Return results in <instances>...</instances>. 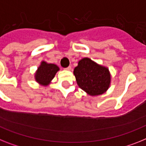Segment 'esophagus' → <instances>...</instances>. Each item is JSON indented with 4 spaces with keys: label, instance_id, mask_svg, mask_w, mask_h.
<instances>
[{
    "label": "esophagus",
    "instance_id": "esophagus-1",
    "mask_svg": "<svg viewBox=\"0 0 146 146\" xmlns=\"http://www.w3.org/2000/svg\"><path fill=\"white\" fill-rule=\"evenodd\" d=\"M71 69H72V67H71V66H69V67H67V68H65V70H71Z\"/></svg>",
    "mask_w": 146,
    "mask_h": 146
}]
</instances>
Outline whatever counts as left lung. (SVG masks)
<instances>
[{
	"mask_svg": "<svg viewBox=\"0 0 146 146\" xmlns=\"http://www.w3.org/2000/svg\"><path fill=\"white\" fill-rule=\"evenodd\" d=\"M73 74L79 88L90 96L101 95L110 87L111 74L108 69L89 58L79 61Z\"/></svg>",
	"mask_w": 146,
	"mask_h": 146,
	"instance_id": "8db88e82",
	"label": "left lung"
}]
</instances>
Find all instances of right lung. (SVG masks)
Listing matches in <instances>:
<instances>
[{"mask_svg":"<svg viewBox=\"0 0 146 146\" xmlns=\"http://www.w3.org/2000/svg\"><path fill=\"white\" fill-rule=\"evenodd\" d=\"M59 70V67L54 64H48L41 62L35 74V81L41 85H48L54 78L56 73Z\"/></svg>","mask_w":146,"mask_h":146,"instance_id":"add662e5","label":"right lung"}]
</instances>
